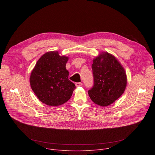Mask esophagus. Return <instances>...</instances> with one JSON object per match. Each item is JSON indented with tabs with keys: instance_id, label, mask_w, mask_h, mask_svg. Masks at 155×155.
<instances>
[{
	"instance_id": "34e87169",
	"label": "esophagus",
	"mask_w": 155,
	"mask_h": 155,
	"mask_svg": "<svg viewBox=\"0 0 155 155\" xmlns=\"http://www.w3.org/2000/svg\"><path fill=\"white\" fill-rule=\"evenodd\" d=\"M82 83H81V82H77V83H75V86H77V87H78V86H82Z\"/></svg>"
}]
</instances>
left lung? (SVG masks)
<instances>
[{"label": "left lung", "mask_w": 155, "mask_h": 155, "mask_svg": "<svg viewBox=\"0 0 155 155\" xmlns=\"http://www.w3.org/2000/svg\"><path fill=\"white\" fill-rule=\"evenodd\" d=\"M94 86L88 91L91 101L101 107L113 104L123 94L127 85L126 71L112 54L102 52L93 60Z\"/></svg>", "instance_id": "8db88e82"}]
</instances>
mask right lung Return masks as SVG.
Segmentation results:
<instances>
[{"label": "right lung", "mask_w": 155, "mask_h": 155, "mask_svg": "<svg viewBox=\"0 0 155 155\" xmlns=\"http://www.w3.org/2000/svg\"><path fill=\"white\" fill-rule=\"evenodd\" d=\"M69 57L58 51H48L37 61L30 76V84L37 98L43 104L57 107L68 102L75 86L69 80L66 63Z\"/></svg>", "instance_id": "1"}]
</instances>
